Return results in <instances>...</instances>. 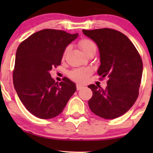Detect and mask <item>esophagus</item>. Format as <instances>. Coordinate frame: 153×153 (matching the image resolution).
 Returning a JSON list of instances; mask_svg holds the SVG:
<instances>
[{"label":"esophagus","mask_w":153,"mask_h":153,"mask_svg":"<svg viewBox=\"0 0 153 153\" xmlns=\"http://www.w3.org/2000/svg\"><path fill=\"white\" fill-rule=\"evenodd\" d=\"M76 88H77V90H80V89H83V88H84V86H83L82 85H81V84H76Z\"/></svg>","instance_id":"34e87169"}]
</instances>
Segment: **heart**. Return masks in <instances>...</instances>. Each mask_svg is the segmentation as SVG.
Listing matches in <instances>:
<instances>
[{
  "instance_id": "1",
  "label": "heart",
  "mask_w": 153,
  "mask_h": 153,
  "mask_svg": "<svg viewBox=\"0 0 153 153\" xmlns=\"http://www.w3.org/2000/svg\"><path fill=\"white\" fill-rule=\"evenodd\" d=\"M79 45L84 53L87 54L91 49L96 48L95 44L89 39H82L79 42ZM91 74V69L89 68H78L69 72V75L72 79L80 82H84L88 76Z\"/></svg>"
}]
</instances>
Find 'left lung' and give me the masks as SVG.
Here are the masks:
<instances>
[{
	"label": "left lung",
	"mask_w": 153,
	"mask_h": 153,
	"mask_svg": "<svg viewBox=\"0 0 153 153\" xmlns=\"http://www.w3.org/2000/svg\"><path fill=\"white\" fill-rule=\"evenodd\" d=\"M83 33L98 46L100 67L98 74L107 76V86L90 84L92 97L88 101L93 113L114 119L126 113L138 98L143 72L139 53L130 40L121 32L104 28L85 30Z\"/></svg>",
	"instance_id": "obj_1"
}]
</instances>
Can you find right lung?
I'll list each match as a JSON object with an SVG mask.
<instances>
[{
    "label": "right lung",
    "instance_id": "1",
    "mask_svg": "<svg viewBox=\"0 0 153 153\" xmlns=\"http://www.w3.org/2000/svg\"><path fill=\"white\" fill-rule=\"evenodd\" d=\"M78 36V33L46 29L32 34L18 47L14 87L22 104L35 116L56 117L76 91L75 84L69 78L58 84L49 72L61 65L66 47Z\"/></svg>",
    "mask_w": 153,
    "mask_h": 153
}]
</instances>
